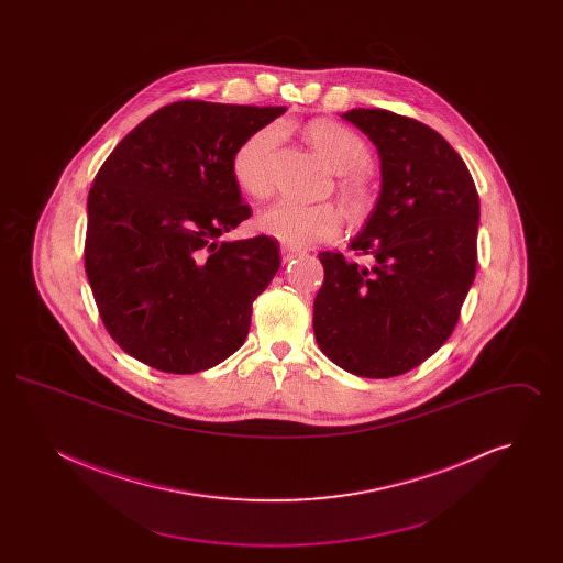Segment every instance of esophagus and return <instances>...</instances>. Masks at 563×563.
I'll return each instance as SVG.
<instances>
[{
  "label": "esophagus",
  "mask_w": 563,
  "mask_h": 563,
  "mask_svg": "<svg viewBox=\"0 0 563 563\" xmlns=\"http://www.w3.org/2000/svg\"><path fill=\"white\" fill-rule=\"evenodd\" d=\"M301 251L299 249H294V246H287V244H283L280 246V255H283V262L287 264V262H291L294 260L295 255H299Z\"/></svg>",
  "instance_id": "obj_1"
}]
</instances>
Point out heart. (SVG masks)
I'll list each match as a JSON object with an SVG mask.
<instances>
[{"label": "heart", "mask_w": 563, "mask_h": 563, "mask_svg": "<svg viewBox=\"0 0 563 563\" xmlns=\"http://www.w3.org/2000/svg\"><path fill=\"white\" fill-rule=\"evenodd\" d=\"M308 141L321 161L342 175L340 194L352 213L367 207V189L361 175L372 166L365 141L333 120H317L306 129ZM280 141L278 126H266L246 136L232 156V175L242 191L253 198H266L272 189V158ZM257 228L287 246H312L333 241L340 234L342 217L331 205H299L276 200L255 217Z\"/></svg>", "instance_id": "obj_1"}]
</instances>
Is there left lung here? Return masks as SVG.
<instances>
[{"label":"left lung","instance_id":"left-lung-1","mask_svg":"<svg viewBox=\"0 0 563 563\" xmlns=\"http://www.w3.org/2000/svg\"><path fill=\"white\" fill-rule=\"evenodd\" d=\"M342 118L374 143L382 189L350 242L372 266L319 255L314 335L350 374L395 377L454 331L477 269L479 196L464 161L427 124L386 109H350Z\"/></svg>","mask_w":563,"mask_h":563}]
</instances>
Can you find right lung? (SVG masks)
I'll list each match as a JSON object with an SVG mask.
<instances>
[{"label":"right lung","mask_w":563,"mask_h":563,"mask_svg":"<svg viewBox=\"0 0 563 563\" xmlns=\"http://www.w3.org/2000/svg\"><path fill=\"white\" fill-rule=\"evenodd\" d=\"M285 111L177 101L145 118L99 168L86 276L109 335L136 361L196 374L244 344L253 299L280 255L269 236L219 242L251 217L232 156Z\"/></svg>","instance_id":"add662e5"}]
</instances>
